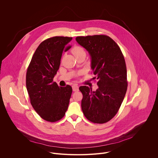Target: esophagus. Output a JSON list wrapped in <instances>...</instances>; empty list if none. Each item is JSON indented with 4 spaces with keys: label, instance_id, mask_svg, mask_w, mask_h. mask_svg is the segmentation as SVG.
<instances>
[{
    "label": "esophagus",
    "instance_id": "esophagus-1",
    "mask_svg": "<svg viewBox=\"0 0 158 158\" xmlns=\"http://www.w3.org/2000/svg\"><path fill=\"white\" fill-rule=\"evenodd\" d=\"M72 89L73 90L76 92V91H78L79 90V88H78V86H77V85H73L72 86Z\"/></svg>",
    "mask_w": 158,
    "mask_h": 158
}]
</instances>
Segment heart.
Here are the masks:
<instances>
[{
  "instance_id": "b5f03b06",
  "label": "heart",
  "mask_w": 158,
  "mask_h": 158,
  "mask_svg": "<svg viewBox=\"0 0 158 158\" xmlns=\"http://www.w3.org/2000/svg\"><path fill=\"white\" fill-rule=\"evenodd\" d=\"M72 52L76 58L80 55H86V52H85V50L82 47H79V46L75 47L72 50Z\"/></svg>"
}]
</instances>
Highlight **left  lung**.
I'll use <instances>...</instances> for the list:
<instances>
[{
  "instance_id": "1",
  "label": "left lung",
  "mask_w": 158,
  "mask_h": 158,
  "mask_svg": "<svg viewBox=\"0 0 158 158\" xmlns=\"http://www.w3.org/2000/svg\"><path fill=\"white\" fill-rule=\"evenodd\" d=\"M75 40L89 52L95 76L93 79L98 80L95 91L86 86L79 88L83 96V113L93 123H106L118 112L127 90L124 56L118 45L108 36H78Z\"/></svg>"
}]
</instances>
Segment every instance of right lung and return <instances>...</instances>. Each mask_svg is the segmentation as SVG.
<instances>
[{
    "mask_svg": "<svg viewBox=\"0 0 158 158\" xmlns=\"http://www.w3.org/2000/svg\"><path fill=\"white\" fill-rule=\"evenodd\" d=\"M72 38L55 36L43 41L33 54L26 74V87L30 103L40 116L55 122L65 115L72 87H59L53 80L60 68L63 52Z\"/></svg>",
    "mask_w": 158,
    "mask_h": 158,
    "instance_id": "right-lung-1",
    "label": "right lung"
}]
</instances>
